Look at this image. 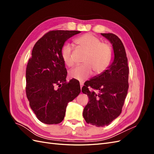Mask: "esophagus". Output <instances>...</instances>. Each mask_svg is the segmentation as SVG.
Instances as JSON below:
<instances>
[{
    "instance_id": "34e87169",
    "label": "esophagus",
    "mask_w": 154,
    "mask_h": 154,
    "mask_svg": "<svg viewBox=\"0 0 154 154\" xmlns=\"http://www.w3.org/2000/svg\"><path fill=\"white\" fill-rule=\"evenodd\" d=\"M83 85V83L82 82H80V88H81V89H82Z\"/></svg>"
}]
</instances>
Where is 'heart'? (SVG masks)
<instances>
[{
	"instance_id": "obj_1",
	"label": "heart",
	"mask_w": 154,
	"mask_h": 154,
	"mask_svg": "<svg viewBox=\"0 0 154 154\" xmlns=\"http://www.w3.org/2000/svg\"><path fill=\"white\" fill-rule=\"evenodd\" d=\"M75 43L86 53L82 66L72 69L69 74L70 77L83 81L89 77L92 71L95 74H100L108 67L111 58L110 46L101 42V40L91 33L83 35L75 40ZM72 45L66 44L62 49L61 55L64 63L68 67L74 65L72 55Z\"/></svg>"
}]
</instances>
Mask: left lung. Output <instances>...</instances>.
<instances>
[{"instance_id": "obj_1", "label": "left lung", "mask_w": 154, "mask_h": 154, "mask_svg": "<svg viewBox=\"0 0 154 154\" xmlns=\"http://www.w3.org/2000/svg\"><path fill=\"white\" fill-rule=\"evenodd\" d=\"M101 35L112 45L113 60L106 70L85 82L82 88L89 99L83 109V118L87 123L97 127L109 125L122 112L128 89L129 73L122 40L112 33ZM89 86L94 91L88 90Z\"/></svg>"}]
</instances>
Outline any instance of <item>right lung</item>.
Instances as JSON below:
<instances>
[{"mask_svg": "<svg viewBox=\"0 0 154 154\" xmlns=\"http://www.w3.org/2000/svg\"><path fill=\"white\" fill-rule=\"evenodd\" d=\"M80 32L51 31L32 48L26 68V95L36 118L45 124L62 122L68 103L81 92L77 81L72 79L66 82L67 72L61 55L65 42Z\"/></svg>", "mask_w": 154, "mask_h": 154, "instance_id": "1", "label": "right lung"}]
</instances>
